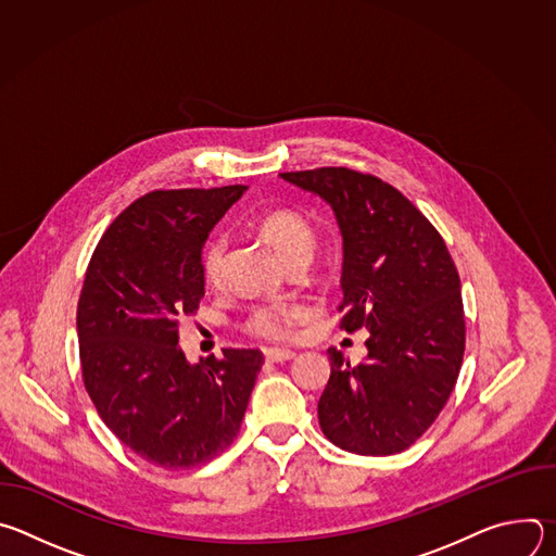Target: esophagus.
Wrapping results in <instances>:
<instances>
[{"instance_id": "obj_1", "label": "esophagus", "mask_w": 556, "mask_h": 556, "mask_svg": "<svg viewBox=\"0 0 556 556\" xmlns=\"http://www.w3.org/2000/svg\"><path fill=\"white\" fill-rule=\"evenodd\" d=\"M264 356H266V361H273V363H286V361H292L296 354L292 350L268 348V350H264Z\"/></svg>"}]
</instances>
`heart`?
Returning <instances> with one entry per match:
<instances>
[{
  "mask_svg": "<svg viewBox=\"0 0 556 556\" xmlns=\"http://www.w3.org/2000/svg\"><path fill=\"white\" fill-rule=\"evenodd\" d=\"M257 228H260L264 240L281 257L283 264L294 257H312V253H314L316 232H314L312 224L296 211H288V208L270 211L260 219ZM226 247H228L226 235H222V232L211 235L208 242L204 244L200 268H202V277L208 286H215L222 279V270H224V262H226ZM301 314H303V307L299 303H286V301L264 303L251 312L249 330L264 339H275V341L288 339L294 321L301 319Z\"/></svg>",
  "mask_w": 556,
  "mask_h": 556,
  "instance_id": "obj_1",
  "label": "heart"
}]
</instances>
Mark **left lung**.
<instances>
[{"label": "left lung", "instance_id": "1", "mask_svg": "<svg viewBox=\"0 0 556 556\" xmlns=\"http://www.w3.org/2000/svg\"><path fill=\"white\" fill-rule=\"evenodd\" d=\"M281 178L334 211L343 237L341 328L369 330L352 367L334 348L319 425L358 455L412 446L438 418L464 356L459 275L431 222L391 185L345 167Z\"/></svg>", "mask_w": 556, "mask_h": 556}]
</instances>
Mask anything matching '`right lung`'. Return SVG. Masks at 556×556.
Listing matches in <instances>:
<instances>
[{
    "label": "right lung",
    "mask_w": 556,
    "mask_h": 556,
    "mask_svg": "<svg viewBox=\"0 0 556 556\" xmlns=\"http://www.w3.org/2000/svg\"><path fill=\"white\" fill-rule=\"evenodd\" d=\"M249 187L151 191L105 230L76 309L84 382L110 431L169 470L222 453L240 433L260 350L189 363L180 321L204 296L202 251Z\"/></svg>",
    "instance_id": "right-lung-1"
}]
</instances>
